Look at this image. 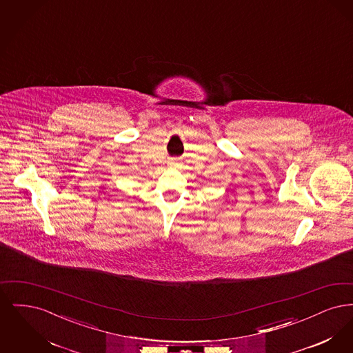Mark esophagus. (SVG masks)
Returning a JSON list of instances; mask_svg holds the SVG:
<instances>
[{
    "label": "esophagus",
    "instance_id": "34e87169",
    "mask_svg": "<svg viewBox=\"0 0 353 353\" xmlns=\"http://www.w3.org/2000/svg\"><path fill=\"white\" fill-rule=\"evenodd\" d=\"M176 164V161H170V165H174Z\"/></svg>",
    "mask_w": 353,
    "mask_h": 353
}]
</instances>
